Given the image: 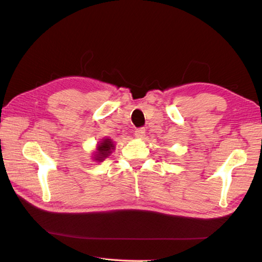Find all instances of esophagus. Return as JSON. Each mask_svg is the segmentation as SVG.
<instances>
[{
    "label": "esophagus",
    "mask_w": 262,
    "mask_h": 262,
    "mask_svg": "<svg viewBox=\"0 0 262 262\" xmlns=\"http://www.w3.org/2000/svg\"><path fill=\"white\" fill-rule=\"evenodd\" d=\"M145 135V128H137V129H135V136L138 137V138H143Z\"/></svg>",
    "instance_id": "34e87169"
}]
</instances>
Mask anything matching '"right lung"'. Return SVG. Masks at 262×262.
<instances>
[{"mask_svg": "<svg viewBox=\"0 0 262 262\" xmlns=\"http://www.w3.org/2000/svg\"><path fill=\"white\" fill-rule=\"evenodd\" d=\"M114 143L111 142V140L109 138H104L102 143H100L99 148H97V152H96V156H95V160L97 161H102L104 160V159L110 155L111 150H114Z\"/></svg>", "mask_w": 262, "mask_h": 262, "instance_id": "obj_1", "label": "right lung"}]
</instances>
